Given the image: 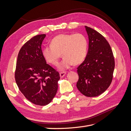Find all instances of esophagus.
Masks as SVG:
<instances>
[{"mask_svg":"<svg viewBox=\"0 0 131 131\" xmlns=\"http://www.w3.org/2000/svg\"><path fill=\"white\" fill-rule=\"evenodd\" d=\"M66 74V72H61L59 73V76H60L61 78H62L65 76V75Z\"/></svg>","mask_w":131,"mask_h":131,"instance_id":"1","label":"esophagus"}]
</instances>
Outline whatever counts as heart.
Listing matches in <instances>:
<instances>
[{
	"mask_svg": "<svg viewBox=\"0 0 131 131\" xmlns=\"http://www.w3.org/2000/svg\"><path fill=\"white\" fill-rule=\"evenodd\" d=\"M88 47L87 39L82 34H61L51 40V45L42 49V54L45 60L52 65L57 64L62 54L64 59L58 65V68L59 70H64L73 64L78 65L84 61Z\"/></svg>",
	"mask_w": 131,
	"mask_h": 131,
	"instance_id": "obj_1",
	"label": "heart"
}]
</instances>
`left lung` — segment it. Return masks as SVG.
Here are the masks:
<instances>
[{
	"label": "left lung",
	"instance_id": "8db88e82",
	"mask_svg": "<svg viewBox=\"0 0 131 131\" xmlns=\"http://www.w3.org/2000/svg\"><path fill=\"white\" fill-rule=\"evenodd\" d=\"M89 49L84 61L78 67L77 87L84 96L96 97L112 83L115 68L113 51L105 38L96 30L85 26Z\"/></svg>",
	"mask_w": 131,
	"mask_h": 131
}]
</instances>
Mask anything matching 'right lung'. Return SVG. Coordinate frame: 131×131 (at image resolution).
Returning <instances> with one entry per match:
<instances>
[{"label":"right lung","mask_w":131,"mask_h":131,"mask_svg":"<svg viewBox=\"0 0 131 131\" xmlns=\"http://www.w3.org/2000/svg\"><path fill=\"white\" fill-rule=\"evenodd\" d=\"M45 34L31 38L18 54L15 73L16 82L25 97L32 103L46 105L52 101L58 89L59 73L42 56L41 44Z\"/></svg>","instance_id":"add662e5"}]
</instances>
